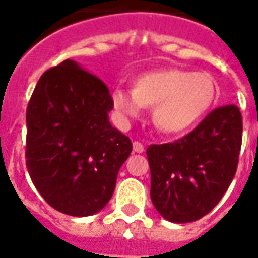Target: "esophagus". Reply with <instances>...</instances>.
Segmentation results:
<instances>
[{
	"label": "esophagus",
	"mask_w": 258,
	"mask_h": 258,
	"mask_svg": "<svg viewBox=\"0 0 258 258\" xmlns=\"http://www.w3.org/2000/svg\"><path fill=\"white\" fill-rule=\"evenodd\" d=\"M134 151H135V152H138V154H141V152H144V151H145V146L141 144V142L135 141V142H134Z\"/></svg>",
	"instance_id": "esophagus-1"
}]
</instances>
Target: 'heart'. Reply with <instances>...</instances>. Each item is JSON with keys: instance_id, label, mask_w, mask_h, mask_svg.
<instances>
[{"instance_id": "1", "label": "heart", "mask_w": 258, "mask_h": 258, "mask_svg": "<svg viewBox=\"0 0 258 258\" xmlns=\"http://www.w3.org/2000/svg\"><path fill=\"white\" fill-rule=\"evenodd\" d=\"M215 83L207 73L169 67L135 80L134 90L116 89L113 109L123 119L139 116L145 106H155V124L166 134H183L201 122L215 99Z\"/></svg>"}]
</instances>
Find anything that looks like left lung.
Masks as SVG:
<instances>
[{"instance_id":"8db88e82","label":"left lung","mask_w":258,"mask_h":258,"mask_svg":"<svg viewBox=\"0 0 258 258\" xmlns=\"http://www.w3.org/2000/svg\"><path fill=\"white\" fill-rule=\"evenodd\" d=\"M243 142L235 104L214 109L192 132L171 144L149 145L151 200L171 223H192L210 213L233 181Z\"/></svg>"}]
</instances>
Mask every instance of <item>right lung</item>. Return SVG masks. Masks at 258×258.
I'll use <instances>...</instances> for the list:
<instances>
[{"mask_svg":"<svg viewBox=\"0 0 258 258\" xmlns=\"http://www.w3.org/2000/svg\"><path fill=\"white\" fill-rule=\"evenodd\" d=\"M107 86L73 60L40 77L27 106L25 165L60 213L87 217L110 201L132 142L113 127Z\"/></svg>","mask_w":258,"mask_h":258,"instance_id":"right-lung-1","label":"right lung"}]
</instances>
